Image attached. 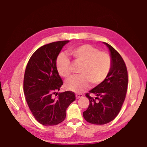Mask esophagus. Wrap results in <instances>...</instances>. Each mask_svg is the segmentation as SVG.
<instances>
[{
  "mask_svg": "<svg viewBox=\"0 0 147 147\" xmlns=\"http://www.w3.org/2000/svg\"><path fill=\"white\" fill-rule=\"evenodd\" d=\"M83 95L82 94H76V98H82V97H83Z\"/></svg>",
  "mask_w": 147,
  "mask_h": 147,
  "instance_id": "1",
  "label": "esophagus"
}]
</instances>
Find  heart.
I'll use <instances>...</instances> for the list:
<instances>
[{
	"instance_id": "1",
	"label": "heart",
	"mask_w": 147,
	"mask_h": 147,
	"mask_svg": "<svg viewBox=\"0 0 147 147\" xmlns=\"http://www.w3.org/2000/svg\"><path fill=\"white\" fill-rule=\"evenodd\" d=\"M69 54L75 63L80 64L79 76L70 78L65 83L66 88L76 93H82L88 88L89 82L93 85L101 83L106 79L112 67V58L108 53L100 51L91 45L84 44L69 50ZM70 61L65 54H59L55 66L61 76L68 78Z\"/></svg>"
}]
</instances>
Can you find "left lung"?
<instances>
[{"instance_id": "1", "label": "left lung", "mask_w": 147, "mask_h": 147, "mask_svg": "<svg viewBox=\"0 0 147 147\" xmlns=\"http://www.w3.org/2000/svg\"><path fill=\"white\" fill-rule=\"evenodd\" d=\"M111 52L112 67L104 82L85 95L89 99L88 109L83 112L85 119L93 124H105L114 120L120 112L126 98L128 78L126 65L119 52L104 42ZM90 93L96 95L93 98Z\"/></svg>"}]
</instances>
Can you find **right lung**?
Segmentation results:
<instances>
[{
	"instance_id": "add662e5",
	"label": "right lung",
	"mask_w": 147,
	"mask_h": 147,
	"mask_svg": "<svg viewBox=\"0 0 147 147\" xmlns=\"http://www.w3.org/2000/svg\"><path fill=\"white\" fill-rule=\"evenodd\" d=\"M68 42L64 40L42 46L31 56L26 67L23 81L26 100L35 119L44 126L63 121L67 108L76 100L75 93L71 91L56 93L63 81L56 69L55 60Z\"/></svg>"
}]
</instances>
